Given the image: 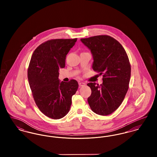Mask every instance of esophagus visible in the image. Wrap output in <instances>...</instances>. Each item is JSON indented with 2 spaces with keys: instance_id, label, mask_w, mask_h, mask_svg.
Returning a JSON list of instances; mask_svg holds the SVG:
<instances>
[{
  "instance_id": "obj_1",
  "label": "esophagus",
  "mask_w": 157,
  "mask_h": 157,
  "mask_svg": "<svg viewBox=\"0 0 157 157\" xmlns=\"http://www.w3.org/2000/svg\"><path fill=\"white\" fill-rule=\"evenodd\" d=\"M85 85V83L84 82H79V86H83Z\"/></svg>"
}]
</instances>
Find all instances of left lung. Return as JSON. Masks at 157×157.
<instances>
[{
	"label": "left lung",
	"mask_w": 157,
	"mask_h": 157,
	"mask_svg": "<svg viewBox=\"0 0 157 157\" xmlns=\"http://www.w3.org/2000/svg\"><path fill=\"white\" fill-rule=\"evenodd\" d=\"M81 40L93 55L94 71L103 74L102 84H87L91 89L88 104L97 114L109 115L122 104L129 88L131 68L127 52L118 40L108 35L82 38Z\"/></svg>",
	"instance_id": "1"
}]
</instances>
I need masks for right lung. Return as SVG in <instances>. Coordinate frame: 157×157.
I'll use <instances>...</instances> for the list:
<instances>
[{
  "instance_id": "obj_1",
  "label": "right lung",
  "mask_w": 157,
  "mask_h": 157,
  "mask_svg": "<svg viewBox=\"0 0 157 157\" xmlns=\"http://www.w3.org/2000/svg\"><path fill=\"white\" fill-rule=\"evenodd\" d=\"M77 38L56 39L39 45L33 53L28 78L39 110L53 120L64 117L70 110L72 97L78 88L75 79L60 82L59 69L65 67L66 56Z\"/></svg>"
}]
</instances>
